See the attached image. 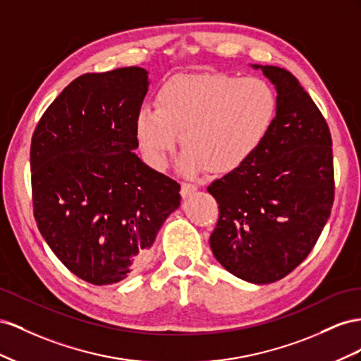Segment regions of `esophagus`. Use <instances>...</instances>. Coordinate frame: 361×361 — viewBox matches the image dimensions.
Masks as SVG:
<instances>
[{"instance_id": "34e87169", "label": "esophagus", "mask_w": 361, "mask_h": 361, "mask_svg": "<svg viewBox=\"0 0 361 361\" xmlns=\"http://www.w3.org/2000/svg\"><path fill=\"white\" fill-rule=\"evenodd\" d=\"M197 186H195V184H190V183H183L181 184V190H180V193H181V197L183 198H186V197H189V195H192V193H195L197 192Z\"/></svg>"}]
</instances>
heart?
<instances>
[{
  "mask_svg": "<svg viewBox=\"0 0 361 361\" xmlns=\"http://www.w3.org/2000/svg\"><path fill=\"white\" fill-rule=\"evenodd\" d=\"M276 110V92L264 78L178 75L160 87L156 107H140L136 136L154 168L166 164L180 135L183 172L225 175L242 168L262 147Z\"/></svg>",
  "mask_w": 361,
  "mask_h": 361,
  "instance_id": "obj_1",
  "label": "heart"
}]
</instances>
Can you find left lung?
I'll return each instance as SVG.
<instances>
[{
  "label": "left lung",
  "mask_w": 361,
  "mask_h": 361,
  "mask_svg": "<svg viewBox=\"0 0 361 361\" xmlns=\"http://www.w3.org/2000/svg\"><path fill=\"white\" fill-rule=\"evenodd\" d=\"M251 66L275 86L276 116L254 156L207 188L219 204L210 248L233 275L269 284L304 262L329 218L333 142L295 75L278 66Z\"/></svg>",
  "instance_id": "obj_1"
}]
</instances>
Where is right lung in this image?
<instances>
[{
  "mask_svg": "<svg viewBox=\"0 0 361 361\" xmlns=\"http://www.w3.org/2000/svg\"><path fill=\"white\" fill-rule=\"evenodd\" d=\"M148 71L119 68L75 78L40 118L32 137L33 210L57 259L95 286L140 271L180 184L136 152V116Z\"/></svg>",
  "mask_w": 361,
  "mask_h": 361,
  "instance_id": "obj_1",
  "label": "right lung"
}]
</instances>
